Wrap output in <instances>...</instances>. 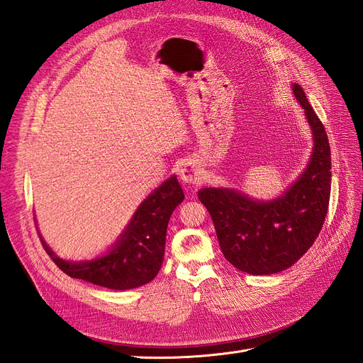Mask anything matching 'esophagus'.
<instances>
[{
  "instance_id": "obj_1",
  "label": "esophagus",
  "mask_w": 363,
  "mask_h": 363,
  "mask_svg": "<svg viewBox=\"0 0 363 363\" xmlns=\"http://www.w3.org/2000/svg\"><path fill=\"white\" fill-rule=\"evenodd\" d=\"M180 179L184 183H189V184H199L203 182V171L196 167L195 163L188 162L184 163L182 169H180Z\"/></svg>"
}]
</instances>
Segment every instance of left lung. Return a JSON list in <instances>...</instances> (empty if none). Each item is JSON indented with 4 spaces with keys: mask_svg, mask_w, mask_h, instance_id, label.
<instances>
[{
    "mask_svg": "<svg viewBox=\"0 0 363 363\" xmlns=\"http://www.w3.org/2000/svg\"><path fill=\"white\" fill-rule=\"evenodd\" d=\"M292 92L311 125L313 151L291 188L272 201H256L223 188L199 192L212 216L224 257L238 269L255 276L292 267L313 245L328 211L332 160L325 128L300 84H292Z\"/></svg>",
    "mask_w": 363,
    "mask_h": 363,
    "instance_id": "8db88e82",
    "label": "left lung"
}]
</instances>
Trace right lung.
<instances>
[{
  "mask_svg": "<svg viewBox=\"0 0 363 363\" xmlns=\"http://www.w3.org/2000/svg\"><path fill=\"white\" fill-rule=\"evenodd\" d=\"M184 200L177 177H171L151 192L131 218L125 232L106 256L86 262H68L57 257L40 238L52 262L69 277L98 286L125 291L150 283L163 262L168 221Z\"/></svg>",
  "mask_w": 363,
  "mask_h": 363,
  "instance_id": "1",
  "label": "right lung"
}]
</instances>
